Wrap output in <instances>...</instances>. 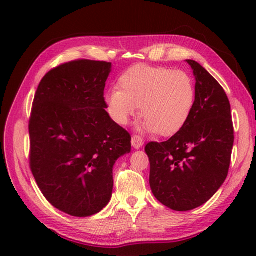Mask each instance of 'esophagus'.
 I'll use <instances>...</instances> for the list:
<instances>
[{
  "mask_svg": "<svg viewBox=\"0 0 256 256\" xmlns=\"http://www.w3.org/2000/svg\"><path fill=\"white\" fill-rule=\"evenodd\" d=\"M143 138L140 135H132V144L135 149H140L143 146Z\"/></svg>",
  "mask_w": 256,
  "mask_h": 256,
  "instance_id": "obj_1",
  "label": "esophagus"
}]
</instances>
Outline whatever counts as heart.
Listing matches in <instances>:
<instances>
[{
	"instance_id": "1",
	"label": "heart",
	"mask_w": 256,
	"mask_h": 256,
	"mask_svg": "<svg viewBox=\"0 0 256 256\" xmlns=\"http://www.w3.org/2000/svg\"><path fill=\"white\" fill-rule=\"evenodd\" d=\"M104 102L118 124H127L140 107L146 132L162 136L177 134L186 124L196 104L194 82L186 72L146 65L132 66L118 79Z\"/></svg>"
}]
</instances>
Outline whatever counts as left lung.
<instances>
[{"mask_svg":"<svg viewBox=\"0 0 256 256\" xmlns=\"http://www.w3.org/2000/svg\"><path fill=\"white\" fill-rule=\"evenodd\" d=\"M196 104L186 124L166 142H149L154 196L174 211L205 204L228 174L234 143L230 104L220 84L194 60Z\"/></svg>","mask_w":256,"mask_h":256,"instance_id":"8db88e82","label":"left lung"}]
</instances>
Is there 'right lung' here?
Segmentation results:
<instances>
[{"label":"right lung","instance_id":"right-lung-1","mask_svg":"<svg viewBox=\"0 0 256 256\" xmlns=\"http://www.w3.org/2000/svg\"><path fill=\"white\" fill-rule=\"evenodd\" d=\"M112 64L78 59L48 71L38 85L29 120L30 169L59 211L90 216L110 200L113 166L130 152V134L106 112Z\"/></svg>","mask_w":256,"mask_h":256}]
</instances>
